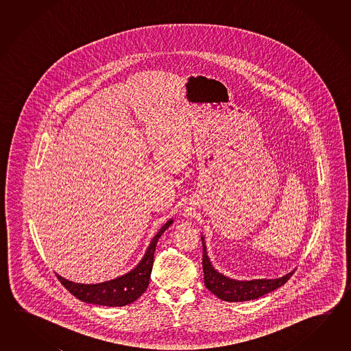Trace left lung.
<instances>
[{
	"mask_svg": "<svg viewBox=\"0 0 351 351\" xmlns=\"http://www.w3.org/2000/svg\"><path fill=\"white\" fill-rule=\"evenodd\" d=\"M202 243H203V260H202L203 266L202 267L204 274V285L209 291L213 292L217 298L223 301L241 302V301H250V300L261 298L263 295L284 286L295 274V271H292L284 277L275 278V280L236 281L223 276L222 274L217 272L216 269H213L207 256V250H206L203 237H202Z\"/></svg>",
	"mask_w": 351,
	"mask_h": 351,
	"instance_id": "1",
	"label": "left lung"
}]
</instances>
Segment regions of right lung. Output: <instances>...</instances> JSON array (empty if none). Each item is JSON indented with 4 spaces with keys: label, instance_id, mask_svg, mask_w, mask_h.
<instances>
[{
    "label": "right lung",
    "instance_id": "right-lung-1",
    "mask_svg": "<svg viewBox=\"0 0 351 351\" xmlns=\"http://www.w3.org/2000/svg\"><path fill=\"white\" fill-rule=\"evenodd\" d=\"M172 223V219L168 221L158 231L157 234L152 239L147 254H144L142 261L139 262V265L134 269H132L124 276L97 285L75 284L59 275L56 276L67 291L84 302L112 307L129 305L134 302L136 298H141L143 292L147 290L153 269V258L158 239Z\"/></svg>",
    "mask_w": 351,
    "mask_h": 351
}]
</instances>
